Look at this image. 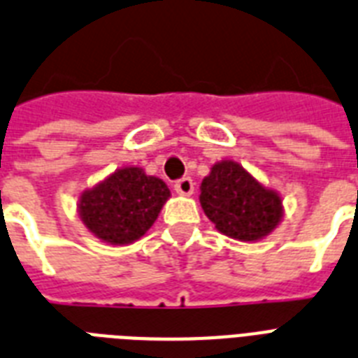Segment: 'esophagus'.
Returning <instances> with one entry per match:
<instances>
[{"instance_id":"esophagus-1","label":"esophagus","mask_w":358,"mask_h":358,"mask_svg":"<svg viewBox=\"0 0 358 358\" xmlns=\"http://www.w3.org/2000/svg\"><path fill=\"white\" fill-rule=\"evenodd\" d=\"M174 191L178 194H182V196H191L194 191V184L193 180L191 178H182L178 180L176 184H174Z\"/></svg>"}]
</instances>
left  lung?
<instances>
[{
	"instance_id": "left-lung-1",
	"label": "left lung",
	"mask_w": 358,
	"mask_h": 358,
	"mask_svg": "<svg viewBox=\"0 0 358 358\" xmlns=\"http://www.w3.org/2000/svg\"><path fill=\"white\" fill-rule=\"evenodd\" d=\"M200 206L217 231L241 243L268 237L285 215L281 194L234 159L211 165L200 185Z\"/></svg>"
}]
</instances>
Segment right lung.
<instances>
[{
  "instance_id": "add662e5",
  "label": "right lung",
  "mask_w": 358,
  "mask_h": 358,
  "mask_svg": "<svg viewBox=\"0 0 358 358\" xmlns=\"http://www.w3.org/2000/svg\"><path fill=\"white\" fill-rule=\"evenodd\" d=\"M169 196L164 180L129 165L78 194V219L106 245L124 246L149 231Z\"/></svg>"
}]
</instances>
